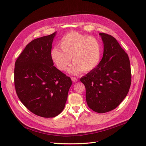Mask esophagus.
I'll list each match as a JSON object with an SVG mask.
<instances>
[{
  "label": "esophagus",
  "instance_id": "esophagus-1",
  "mask_svg": "<svg viewBox=\"0 0 146 146\" xmlns=\"http://www.w3.org/2000/svg\"><path fill=\"white\" fill-rule=\"evenodd\" d=\"M71 80L73 82H77L78 79L76 78V77H71Z\"/></svg>",
  "mask_w": 146,
  "mask_h": 146
}]
</instances>
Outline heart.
I'll list each match as a JSON object with an SVG mask.
<instances>
[{
  "label": "heart",
  "mask_w": 146,
  "mask_h": 146,
  "mask_svg": "<svg viewBox=\"0 0 146 146\" xmlns=\"http://www.w3.org/2000/svg\"><path fill=\"white\" fill-rule=\"evenodd\" d=\"M60 47L62 51L58 48H52L50 57L61 71L67 70L71 58L74 64L69 72L74 75L92 71L100 63L102 48L99 39L94 36L70 32L60 39Z\"/></svg>",
  "instance_id": "1"
}]
</instances>
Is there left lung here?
Here are the masks:
<instances>
[{"label": "left lung", "mask_w": 146, "mask_h": 146, "mask_svg": "<svg viewBox=\"0 0 146 146\" xmlns=\"http://www.w3.org/2000/svg\"><path fill=\"white\" fill-rule=\"evenodd\" d=\"M104 43L102 59L95 69L80 78L86 88L87 104L104 113L115 109L125 98L131 85L129 56L111 35L100 33Z\"/></svg>", "instance_id": "1"}]
</instances>
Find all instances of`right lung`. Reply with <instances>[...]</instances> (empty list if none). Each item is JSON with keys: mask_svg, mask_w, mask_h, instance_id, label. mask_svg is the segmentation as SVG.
Masks as SVG:
<instances>
[{"mask_svg": "<svg viewBox=\"0 0 146 146\" xmlns=\"http://www.w3.org/2000/svg\"><path fill=\"white\" fill-rule=\"evenodd\" d=\"M56 32L35 39L15 62V86L19 100L37 116L54 117L63 111L72 85L54 66L50 52Z\"/></svg>", "mask_w": 146, "mask_h": 146, "instance_id": "1", "label": "right lung"}]
</instances>
